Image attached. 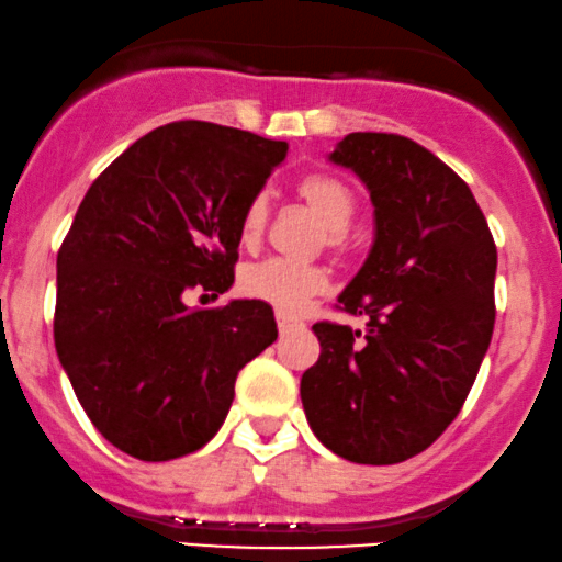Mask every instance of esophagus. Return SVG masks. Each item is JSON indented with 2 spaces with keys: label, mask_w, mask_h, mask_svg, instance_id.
<instances>
[{
  "label": "esophagus",
  "mask_w": 562,
  "mask_h": 562,
  "mask_svg": "<svg viewBox=\"0 0 562 562\" xmlns=\"http://www.w3.org/2000/svg\"><path fill=\"white\" fill-rule=\"evenodd\" d=\"M276 323H279V330L281 334H286V330H292V328H296V323L292 321V317H286V315H276Z\"/></svg>",
  "instance_id": "1"
}]
</instances>
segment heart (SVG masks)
<instances>
[{"label":"heart","instance_id":"heart-1","mask_svg":"<svg viewBox=\"0 0 562 562\" xmlns=\"http://www.w3.org/2000/svg\"><path fill=\"white\" fill-rule=\"evenodd\" d=\"M296 198L321 218V245L346 255L355 245L351 221L357 216V195L341 177L328 171L304 175L294 187ZM270 205L266 195H255L245 205L239 218V239L245 247H255L268 228ZM328 273L315 262H292L283 258H268L241 268L239 289L249 300H258L279 310L281 315H300L310 300L325 292Z\"/></svg>","mask_w":562,"mask_h":562}]
</instances>
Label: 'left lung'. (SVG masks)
I'll list each match as a JSON object with an SVG mask.
<instances>
[{
  "instance_id": "obj_1",
  "label": "left lung",
  "mask_w": 562,
  "mask_h": 562,
  "mask_svg": "<svg viewBox=\"0 0 562 562\" xmlns=\"http://www.w3.org/2000/svg\"><path fill=\"white\" fill-rule=\"evenodd\" d=\"M362 179L375 241L338 310L367 330L315 323L321 359L302 406L325 448L401 463L459 417L495 328L497 249L469 184L419 143L351 133L330 154Z\"/></svg>"
}]
</instances>
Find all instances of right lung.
Instances as JSON below:
<instances>
[{
  "label": "right lung",
  "instance_id": "obj_1",
  "mask_svg": "<svg viewBox=\"0 0 562 562\" xmlns=\"http://www.w3.org/2000/svg\"><path fill=\"white\" fill-rule=\"evenodd\" d=\"M286 150L245 130L171 122L82 198L57 255L54 346L88 419L124 453L171 461L203 448L241 367L279 336L266 302L184 300L232 286L241 211Z\"/></svg>",
  "mask_w": 562,
  "mask_h": 562
}]
</instances>
